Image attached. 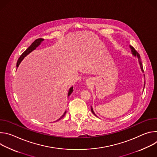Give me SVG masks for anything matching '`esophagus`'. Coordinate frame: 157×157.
I'll return each mask as SVG.
<instances>
[{
  "mask_svg": "<svg viewBox=\"0 0 157 157\" xmlns=\"http://www.w3.org/2000/svg\"><path fill=\"white\" fill-rule=\"evenodd\" d=\"M86 82H87V85H90V82H89V80H87V81H86Z\"/></svg>",
  "mask_w": 157,
  "mask_h": 157,
  "instance_id": "34e87169",
  "label": "esophagus"
}]
</instances>
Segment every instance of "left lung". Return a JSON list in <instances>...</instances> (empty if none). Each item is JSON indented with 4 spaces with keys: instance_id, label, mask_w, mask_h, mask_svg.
I'll return each mask as SVG.
<instances>
[{
    "instance_id": "obj_1",
    "label": "left lung",
    "mask_w": 157,
    "mask_h": 157,
    "mask_svg": "<svg viewBox=\"0 0 157 157\" xmlns=\"http://www.w3.org/2000/svg\"><path fill=\"white\" fill-rule=\"evenodd\" d=\"M130 48L132 49V53L135 55V56H137V58H138V59H139V63H140V67H141V69H142V71L144 72V69H143V66H142V61H141V60H140V55H139V53L135 50V48H134L133 47H131V46H130ZM144 76H145V75H144ZM145 84H144V86H145ZM91 112H92V113L94 115V116H96V115L95 114V113H94V111H93V108L91 107Z\"/></svg>"
}]
</instances>
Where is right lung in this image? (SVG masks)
<instances>
[{
  "label": "right lung",
  "instance_id": "add662e5",
  "mask_svg": "<svg viewBox=\"0 0 157 157\" xmlns=\"http://www.w3.org/2000/svg\"><path fill=\"white\" fill-rule=\"evenodd\" d=\"M43 40V38H38V39L35 40L32 43L31 45H30L23 53H22V54L21 55V56L19 57V58H18V61H17V68H18L19 64H20V62L21 61L22 59H24V58L25 57V56H26L28 54H29L31 52H32L33 50H34L39 45V44L41 43V42ZM73 91V87H71L70 89V91H69V93H68V96H70V95L72 93ZM66 113V111L64 112V113L63 114V116H62L58 121H59V120H60L61 119H62V118L65 116Z\"/></svg>",
  "mask_w": 157,
  "mask_h": 157
}]
</instances>
